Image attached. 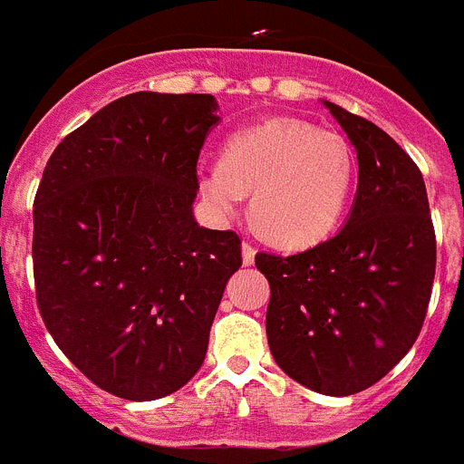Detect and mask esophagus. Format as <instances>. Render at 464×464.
<instances>
[{"mask_svg":"<svg viewBox=\"0 0 464 464\" xmlns=\"http://www.w3.org/2000/svg\"><path fill=\"white\" fill-rule=\"evenodd\" d=\"M241 260H244L246 267L256 262V248H253V246L248 244V241H244V244H241Z\"/></svg>","mask_w":464,"mask_h":464,"instance_id":"34e87169","label":"esophagus"}]
</instances>
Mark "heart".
Here are the masks:
<instances>
[{"mask_svg":"<svg viewBox=\"0 0 464 464\" xmlns=\"http://www.w3.org/2000/svg\"><path fill=\"white\" fill-rule=\"evenodd\" d=\"M355 153L337 132L299 118H269L229 134L220 162L197 186L216 218H232L248 190L262 229L283 246H309L337 227L353 195Z\"/></svg>","mask_w":464,"mask_h":464,"instance_id":"obj_1","label":"heart"}]
</instances>
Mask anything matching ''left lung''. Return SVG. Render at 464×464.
<instances>
[{
    "label": "left lung",
    "mask_w": 464,
    "mask_h": 464,
    "mask_svg": "<svg viewBox=\"0 0 464 464\" xmlns=\"http://www.w3.org/2000/svg\"><path fill=\"white\" fill-rule=\"evenodd\" d=\"M358 153V192L332 239L257 253L269 281L267 342L290 379L346 397L383 379L423 327L437 244L420 169L374 122L323 100Z\"/></svg>",
    "instance_id": "1"
}]
</instances>
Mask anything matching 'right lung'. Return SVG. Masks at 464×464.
Returning <instances> with one entry per match:
<instances>
[{"instance_id":"add662e5","label":"right lung","mask_w":464,"mask_h":464,"mask_svg":"<svg viewBox=\"0 0 464 464\" xmlns=\"http://www.w3.org/2000/svg\"><path fill=\"white\" fill-rule=\"evenodd\" d=\"M213 94L132 92L57 143L34 199L36 304L94 385L132 401L176 392L202 367L235 232L192 216Z\"/></svg>"}]
</instances>
